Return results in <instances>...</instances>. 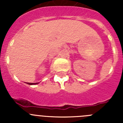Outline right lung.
<instances>
[{
  "label": "right lung",
  "mask_w": 123,
  "mask_h": 123,
  "mask_svg": "<svg viewBox=\"0 0 123 123\" xmlns=\"http://www.w3.org/2000/svg\"><path fill=\"white\" fill-rule=\"evenodd\" d=\"M26 83L28 84L29 85H32V84H38L39 82H36V83H29V82H26Z\"/></svg>",
  "instance_id": "1"
}]
</instances>
